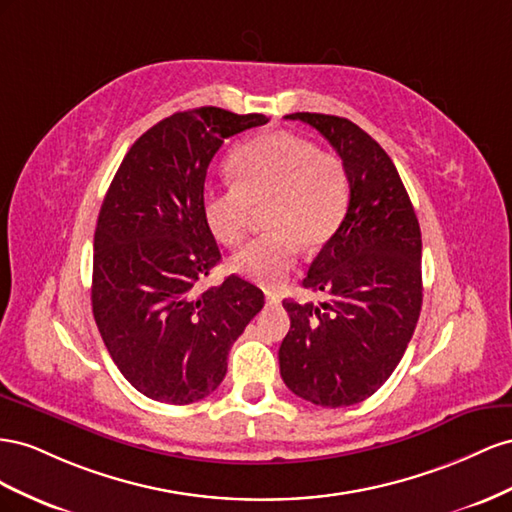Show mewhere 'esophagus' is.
Wrapping results in <instances>:
<instances>
[{
	"mask_svg": "<svg viewBox=\"0 0 512 512\" xmlns=\"http://www.w3.org/2000/svg\"><path fill=\"white\" fill-rule=\"evenodd\" d=\"M266 304L268 306H276V304H281V298L276 296V294H266Z\"/></svg>",
	"mask_w": 512,
	"mask_h": 512,
	"instance_id": "obj_1",
	"label": "esophagus"
}]
</instances>
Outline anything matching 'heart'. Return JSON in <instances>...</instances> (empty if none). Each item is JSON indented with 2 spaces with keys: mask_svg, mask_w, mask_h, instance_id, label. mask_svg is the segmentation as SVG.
Listing matches in <instances>:
<instances>
[{
  "mask_svg": "<svg viewBox=\"0 0 512 512\" xmlns=\"http://www.w3.org/2000/svg\"><path fill=\"white\" fill-rule=\"evenodd\" d=\"M229 171L233 184L203 193V218L218 242L236 246L255 210L268 206L270 233L233 255L231 268L261 287H279L296 268L300 248H319L341 225L352 197L349 171L337 154L291 133L240 145Z\"/></svg>",
  "mask_w": 512,
  "mask_h": 512,
  "instance_id": "obj_1",
  "label": "heart"
}]
</instances>
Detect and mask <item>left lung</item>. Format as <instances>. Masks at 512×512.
<instances>
[{
    "label": "left lung",
    "mask_w": 512,
    "mask_h": 512,
    "mask_svg": "<svg viewBox=\"0 0 512 512\" xmlns=\"http://www.w3.org/2000/svg\"><path fill=\"white\" fill-rule=\"evenodd\" d=\"M328 139L349 171L345 218L302 281L326 302L283 300L279 349L285 386L321 407L360 403L397 369L422 306L420 225L390 156L337 115L291 113Z\"/></svg>",
    "instance_id": "8db88e82"
}]
</instances>
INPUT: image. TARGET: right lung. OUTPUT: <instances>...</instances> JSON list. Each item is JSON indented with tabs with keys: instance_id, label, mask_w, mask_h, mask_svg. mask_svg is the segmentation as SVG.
I'll return each mask as SVG.
<instances>
[{
	"instance_id": "1",
	"label": "right lung",
	"mask_w": 512,
	"mask_h": 512,
	"mask_svg": "<svg viewBox=\"0 0 512 512\" xmlns=\"http://www.w3.org/2000/svg\"><path fill=\"white\" fill-rule=\"evenodd\" d=\"M266 122L218 107L173 113L133 143L102 201L94 319L120 373L154 401L188 405L221 386L233 341L264 306V291L236 274L197 283L221 261L201 210L210 160Z\"/></svg>"
}]
</instances>
